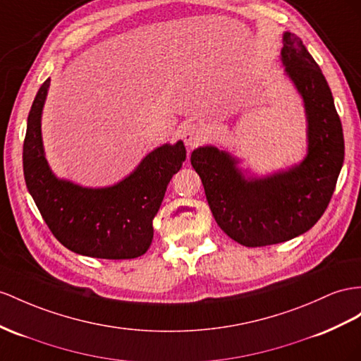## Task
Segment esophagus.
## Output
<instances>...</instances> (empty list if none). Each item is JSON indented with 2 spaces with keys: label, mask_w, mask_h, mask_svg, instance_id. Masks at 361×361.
Listing matches in <instances>:
<instances>
[{
  "label": "esophagus",
  "mask_w": 361,
  "mask_h": 361,
  "mask_svg": "<svg viewBox=\"0 0 361 361\" xmlns=\"http://www.w3.org/2000/svg\"><path fill=\"white\" fill-rule=\"evenodd\" d=\"M183 138H184V143H186L189 147H195L206 138V131L204 128H202V125L192 123L184 129Z\"/></svg>",
  "instance_id": "1"
}]
</instances>
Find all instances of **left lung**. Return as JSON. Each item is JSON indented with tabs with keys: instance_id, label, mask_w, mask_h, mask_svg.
<instances>
[{
	"instance_id": "obj_1",
	"label": "left lung",
	"mask_w": 361,
	"mask_h": 361,
	"mask_svg": "<svg viewBox=\"0 0 361 361\" xmlns=\"http://www.w3.org/2000/svg\"><path fill=\"white\" fill-rule=\"evenodd\" d=\"M282 62L303 97L308 116V155L288 172L245 180L235 159L216 147L190 155L218 226L245 247L290 241L325 214L345 159L340 117L328 82L298 35H283Z\"/></svg>"
}]
</instances>
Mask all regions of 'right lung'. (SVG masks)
Returning a JSON list of instances; mask_svg holds the SVG:
<instances>
[{"mask_svg": "<svg viewBox=\"0 0 361 361\" xmlns=\"http://www.w3.org/2000/svg\"><path fill=\"white\" fill-rule=\"evenodd\" d=\"M50 85L36 94L27 118L23 168L27 189L45 224L68 250L100 259H134L149 248L152 219L186 149L183 142L152 151L140 166L113 188L85 189L58 180L44 157L41 111Z\"/></svg>", "mask_w": 361, "mask_h": 361, "instance_id": "1", "label": "right lung"}]
</instances>
